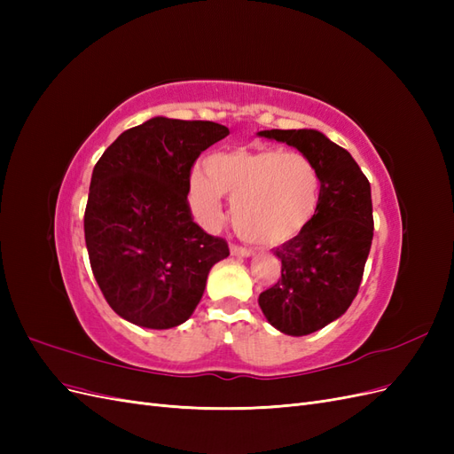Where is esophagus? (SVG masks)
I'll return each instance as SVG.
<instances>
[{"label":"esophagus","instance_id":"34e87169","mask_svg":"<svg viewBox=\"0 0 454 454\" xmlns=\"http://www.w3.org/2000/svg\"><path fill=\"white\" fill-rule=\"evenodd\" d=\"M231 254L237 257H250V255H254V250L244 248V246H239V244H231Z\"/></svg>","mask_w":454,"mask_h":454}]
</instances>
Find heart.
Masks as SVG:
<instances>
[{
    "mask_svg": "<svg viewBox=\"0 0 454 454\" xmlns=\"http://www.w3.org/2000/svg\"><path fill=\"white\" fill-rule=\"evenodd\" d=\"M206 170L191 172L187 184L191 212L204 227L223 219V195L232 199V225L259 244L297 237L318 212L320 172L297 151H227L210 157Z\"/></svg>",
    "mask_w": 454,
    "mask_h": 454,
    "instance_id": "1",
    "label": "heart"
}]
</instances>
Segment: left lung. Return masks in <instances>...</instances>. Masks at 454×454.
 I'll list each match as a JSON object with an SVG mask.
<instances>
[{
  "label": "left lung",
  "mask_w": 454,
  "mask_h": 454,
  "mask_svg": "<svg viewBox=\"0 0 454 454\" xmlns=\"http://www.w3.org/2000/svg\"><path fill=\"white\" fill-rule=\"evenodd\" d=\"M257 134L299 149L322 177L318 212L297 237L274 250L282 277L259 295L270 325L286 335H309L345 314L358 294L373 240L371 185L348 151L318 130Z\"/></svg>",
  "instance_id": "left-lung-1"
}]
</instances>
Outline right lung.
I'll return each mask as SVG.
<instances>
[{
	"instance_id": "add662e5",
	"label": "right lung",
	"mask_w": 454,
	"mask_h": 454,
	"mask_svg": "<svg viewBox=\"0 0 454 454\" xmlns=\"http://www.w3.org/2000/svg\"><path fill=\"white\" fill-rule=\"evenodd\" d=\"M227 134L212 121L153 117L122 132L96 162L85 242L94 278L121 318L149 329L184 324L210 269L229 255L187 202L195 160Z\"/></svg>"
}]
</instances>
